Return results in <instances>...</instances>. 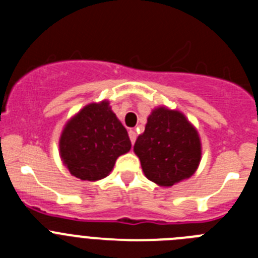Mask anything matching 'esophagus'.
Here are the masks:
<instances>
[{
  "label": "esophagus",
  "mask_w": 258,
  "mask_h": 258,
  "mask_svg": "<svg viewBox=\"0 0 258 258\" xmlns=\"http://www.w3.org/2000/svg\"><path fill=\"white\" fill-rule=\"evenodd\" d=\"M129 138H131V142H132V145H133V143L136 142V140H137L136 131H129Z\"/></svg>",
  "instance_id": "1"
}]
</instances>
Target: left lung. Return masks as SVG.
<instances>
[{
	"mask_svg": "<svg viewBox=\"0 0 258 258\" xmlns=\"http://www.w3.org/2000/svg\"><path fill=\"white\" fill-rule=\"evenodd\" d=\"M133 150L146 177L161 187L190 178L202 160L197 127L181 111L165 106L152 109Z\"/></svg>",
	"mask_w": 258,
	"mask_h": 258,
	"instance_id": "left-lung-1",
	"label": "left lung"
}]
</instances>
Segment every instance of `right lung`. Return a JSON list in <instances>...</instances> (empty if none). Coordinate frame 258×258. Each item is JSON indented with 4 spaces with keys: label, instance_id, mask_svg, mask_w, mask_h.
I'll use <instances>...</instances> for the list:
<instances>
[{
    "label": "right lung",
    "instance_id": "1",
    "mask_svg": "<svg viewBox=\"0 0 258 258\" xmlns=\"http://www.w3.org/2000/svg\"><path fill=\"white\" fill-rule=\"evenodd\" d=\"M131 149L126 129L106 99L86 104L75 113L59 138L61 161L81 181L106 178L117 157Z\"/></svg>",
    "mask_w": 258,
    "mask_h": 258
}]
</instances>
